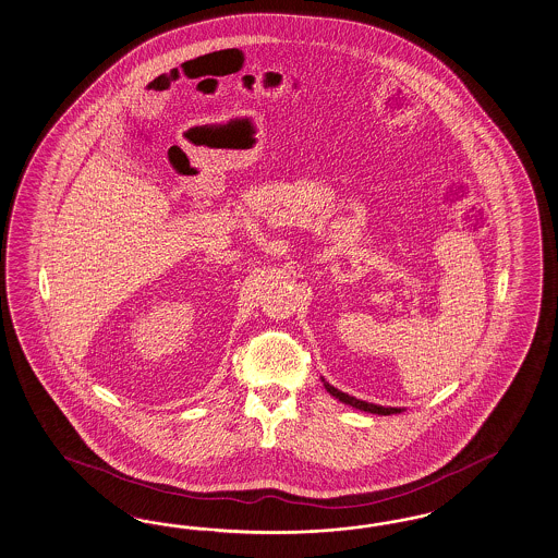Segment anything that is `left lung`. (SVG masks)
I'll list each match as a JSON object with an SVG mask.
<instances>
[{
  "mask_svg": "<svg viewBox=\"0 0 558 558\" xmlns=\"http://www.w3.org/2000/svg\"><path fill=\"white\" fill-rule=\"evenodd\" d=\"M323 384H325V388H327V392L335 396V398H339L343 404H349V407L360 408L363 412H372V414H384V416H388V414H398V412H402V408H384L377 407V404H369V402H363V400H357V398H353V396H349L345 392H339L337 388H332L329 381H325L323 379Z\"/></svg>",
  "mask_w": 558,
  "mask_h": 558,
  "instance_id": "1",
  "label": "left lung"
}]
</instances>
